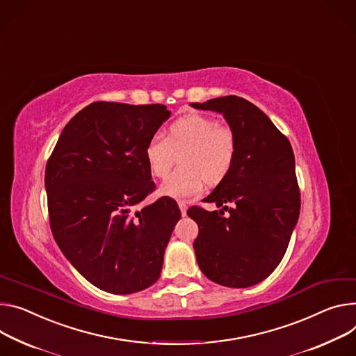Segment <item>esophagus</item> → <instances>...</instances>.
Returning a JSON list of instances; mask_svg holds the SVG:
<instances>
[{
    "label": "esophagus",
    "mask_w": 356,
    "mask_h": 356,
    "mask_svg": "<svg viewBox=\"0 0 356 356\" xmlns=\"http://www.w3.org/2000/svg\"><path fill=\"white\" fill-rule=\"evenodd\" d=\"M179 207H180V211L183 216H186V211H187V204L184 202H179Z\"/></svg>",
    "instance_id": "34e87169"
}]
</instances>
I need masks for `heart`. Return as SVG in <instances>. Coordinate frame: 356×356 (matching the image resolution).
<instances>
[{
  "label": "heart",
  "mask_w": 356,
  "mask_h": 356,
  "mask_svg": "<svg viewBox=\"0 0 356 356\" xmlns=\"http://www.w3.org/2000/svg\"><path fill=\"white\" fill-rule=\"evenodd\" d=\"M180 153L181 166L161 184L160 193L173 199H188L203 193L206 183H220L233 168L237 139L229 124L214 118L188 113L175 120L166 136L154 134L145 146V159L154 177L165 179Z\"/></svg>",
  "instance_id": "b5f03b06"
}]
</instances>
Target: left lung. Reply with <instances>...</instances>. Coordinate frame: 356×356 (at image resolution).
I'll list each match as a JSON object with an SVG mask.
<instances>
[{"mask_svg":"<svg viewBox=\"0 0 356 356\" xmlns=\"http://www.w3.org/2000/svg\"><path fill=\"white\" fill-rule=\"evenodd\" d=\"M191 106L222 113L237 139L232 170L204 199L222 210H187L199 225L193 244L197 264L220 285H255L281 263L298 221L301 195L293 147L263 111L240 96ZM224 211L231 216L224 218Z\"/></svg>","mask_w":356,"mask_h":356,"instance_id":"1","label":"left lung"}]
</instances>
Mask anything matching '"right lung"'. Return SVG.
I'll list each match as a JSON object with an SVG mask.
<instances>
[{"mask_svg": "<svg viewBox=\"0 0 356 356\" xmlns=\"http://www.w3.org/2000/svg\"><path fill=\"white\" fill-rule=\"evenodd\" d=\"M165 105L93 102L63 127L45 168L54 238L90 284L134 294L154 284L181 213L170 197L134 211L156 184L145 146Z\"/></svg>", "mask_w": 356, "mask_h": 356, "instance_id": "obj_1", "label": "right lung"}]
</instances>
